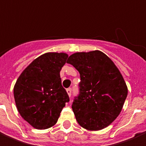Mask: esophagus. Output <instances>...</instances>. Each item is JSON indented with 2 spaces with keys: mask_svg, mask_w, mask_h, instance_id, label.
<instances>
[{
  "mask_svg": "<svg viewBox=\"0 0 146 146\" xmlns=\"http://www.w3.org/2000/svg\"><path fill=\"white\" fill-rule=\"evenodd\" d=\"M66 92H67L69 97H70V96H71V94H72V90H71V88H68V89L66 90Z\"/></svg>",
  "mask_w": 146,
  "mask_h": 146,
  "instance_id": "esophagus-1",
  "label": "esophagus"
}]
</instances>
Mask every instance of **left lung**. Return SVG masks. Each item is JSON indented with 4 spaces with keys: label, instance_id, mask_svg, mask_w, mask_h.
Here are the masks:
<instances>
[{
    "label": "left lung",
    "instance_id": "1",
    "mask_svg": "<svg viewBox=\"0 0 146 146\" xmlns=\"http://www.w3.org/2000/svg\"><path fill=\"white\" fill-rule=\"evenodd\" d=\"M66 62L80 75V94L72 104L79 125L89 131L108 127L119 115L128 95L119 70L99 50L73 53Z\"/></svg>",
    "mask_w": 146,
    "mask_h": 146
}]
</instances>
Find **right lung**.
<instances>
[{"instance_id": "1", "label": "right lung", "mask_w": 146, "mask_h": 146, "mask_svg": "<svg viewBox=\"0 0 146 146\" xmlns=\"http://www.w3.org/2000/svg\"><path fill=\"white\" fill-rule=\"evenodd\" d=\"M64 52H47L33 60L17 80L14 97L19 114L36 129L52 127L66 102L60 70L66 62Z\"/></svg>"}]
</instances>
